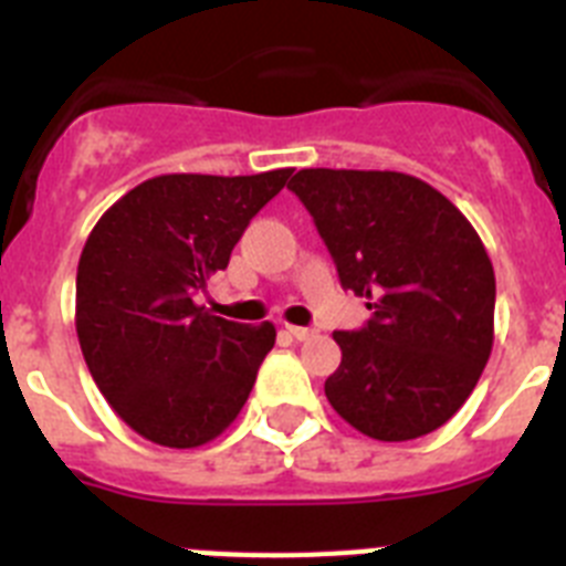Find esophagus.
Returning a JSON list of instances; mask_svg holds the SVG:
<instances>
[{
    "label": "esophagus",
    "instance_id": "obj_1",
    "mask_svg": "<svg viewBox=\"0 0 566 566\" xmlns=\"http://www.w3.org/2000/svg\"><path fill=\"white\" fill-rule=\"evenodd\" d=\"M286 332L292 334L294 339H308V337H314V328H303V326H286Z\"/></svg>",
    "mask_w": 566,
    "mask_h": 566
}]
</instances>
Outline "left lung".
<instances>
[{"instance_id":"obj_1","label":"left lung","mask_w":566,"mask_h":566,"mask_svg":"<svg viewBox=\"0 0 566 566\" xmlns=\"http://www.w3.org/2000/svg\"><path fill=\"white\" fill-rule=\"evenodd\" d=\"M371 319L334 332V411L365 437L437 431L476 388L493 348L496 277L476 229L431 184L379 169H300L289 184Z\"/></svg>"}]
</instances>
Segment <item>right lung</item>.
I'll use <instances>...</instances> for the list:
<instances>
[{"instance_id":"right-lung-1","label":"right lung","mask_w":566,"mask_h":566,"mask_svg":"<svg viewBox=\"0 0 566 566\" xmlns=\"http://www.w3.org/2000/svg\"><path fill=\"white\" fill-rule=\"evenodd\" d=\"M292 169L158 175L115 201L84 243L76 334L113 411L164 448L221 437L272 352V323L247 326L195 303Z\"/></svg>"}]
</instances>
